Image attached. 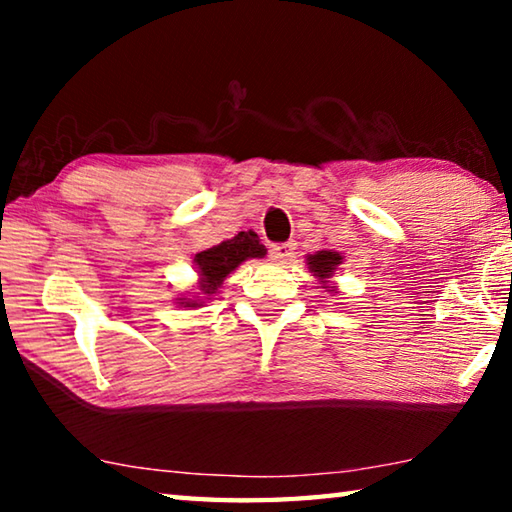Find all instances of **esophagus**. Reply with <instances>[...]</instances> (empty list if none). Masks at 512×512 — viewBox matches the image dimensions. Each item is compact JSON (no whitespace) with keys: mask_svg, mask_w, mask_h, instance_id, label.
Instances as JSON below:
<instances>
[{"mask_svg":"<svg viewBox=\"0 0 512 512\" xmlns=\"http://www.w3.org/2000/svg\"><path fill=\"white\" fill-rule=\"evenodd\" d=\"M296 255V244H277L271 248V259L277 264H287Z\"/></svg>","mask_w":512,"mask_h":512,"instance_id":"34e87169","label":"esophagus"}]
</instances>
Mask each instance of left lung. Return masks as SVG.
<instances>
[{"instance_id": "obj_1", "label": "left lung", "mask_w": 512, "mask_h": 512, "mask_svg": "<svg viewBox=\"0 0 512 512\" xmlns=\"http://www.w3.org/2000/svg\"><path fill=\"white\" fill-rule=\"evenodd\" d=\"M343 262V257L339 253H332V250H318L316 255L307 257V268L314 273L320 282H323V289L334 291V287H329L327 280L336 273V268Z\"/></svg>"}]
</instances>
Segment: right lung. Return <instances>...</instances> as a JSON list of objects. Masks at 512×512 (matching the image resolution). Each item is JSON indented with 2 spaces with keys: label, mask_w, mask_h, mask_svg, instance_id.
Masks as SVG:
<instances>
[{
  "label": "right lung",
  "mask_w": 512,
  "mask_h": 512,
  "mask_svg": "<svg viewBox=\"0 0 512 512\" xmlns=\"http://www.w3.org/2000/svg\"><path fill=\"white\" fill-rule=\"evenodd\" d=\"M266 255V248L259 244V237L253 230L239 232L237 237L228 241H221L219 246H212L198 253L194 257L196 271H198V296L194 298H178V305L183 307H201V296H212L219 291L225 277H228L239 264L246 259H259ZM210 300V298H207Z\"/></svg>",
  "instance_id": "right-lung-1"
}]
</instances>
